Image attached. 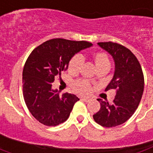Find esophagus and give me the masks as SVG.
Listing matches in <instances>:
<instances>
[{
	"mask_svg": "<svg viewBox=\"0 0 153 153\" xmlns=\"http://www.w3.org/2000/svg\"><path fill=\"white\" fill-rule=\"evenodd\" d=\"M81 100L82 101H84V102H89L90 101V99L89 98H85V97H81Z\"/></svg>",
	"mask_w": 153,
	"mask_h": 153,
	"instance_id": "esophagus-1",
	"label": "esophagus"
}]
</instances>
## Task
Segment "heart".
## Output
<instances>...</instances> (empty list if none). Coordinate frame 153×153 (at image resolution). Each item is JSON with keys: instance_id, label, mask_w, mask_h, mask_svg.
Instances as JSON below:
<instances>
[{"instance_id": "b5f03b06", "label": "heart", "mask_w": 153, "mask_h": 153, "mask_svg": "<svg viewBox=\"0 0 153 153\" xmlns=\"http://www.w3.org/2000/svg\"><path fill=\"white\" fill-rule=\"evenodd\" d=\"M93 59L97 68H102V67L110 66V61H109L108 55L105 52H102V51L96 52L93 56ZM83 62H84L83 57L80 55L74 56L70 59L68 65V72L71 74H78L81 68ZM73 88L77 93L80 95H89L91 92V85L85 79H78L76 81H74L73 84Z\"/></svg>"}]
</instances>
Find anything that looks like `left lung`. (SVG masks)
Returning a JSON list of instances; mask_svg holds the SVG:
<instances>
[{"label": "left lung", "instance_id": "1", "mask_svg": "<svg viewBox=\"0 0 153 153\" xmlns=\"http://www.w3.org/2000/svg\"><path fill=\"white\" fill-rule=\"evenodd\" d=\"M113 56L115 71L105 91H116L113 102L97 99L101 108L93 119L103 127L111 128L125 123L137 109L144 91V75L136 56L124 45L113 42L97 43Z\"/></svg>", "mask_w": 153, "mask_h": 153}]
</instances>
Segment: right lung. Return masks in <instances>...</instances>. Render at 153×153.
Here are the masks:
<instances>
[{"instance_id":"obj_1","label":"right lung","mask_w":153,"mask_h":153,"mask_svg":"<svg viewBox=\"0 0 153 153\" xmlns=\"http://www.w3.org/2000/svg\"><path fill=\"white\" fill-rule=\"evenodd\" d=\"M91 45L85 40L56 38L42 43L30 53L23 70V94L29 111L40 123L56 126L68 119L79 99L69 93L60 96L51 89V83L68 68L74 56Z\"/></svg>"}]
</instances>
